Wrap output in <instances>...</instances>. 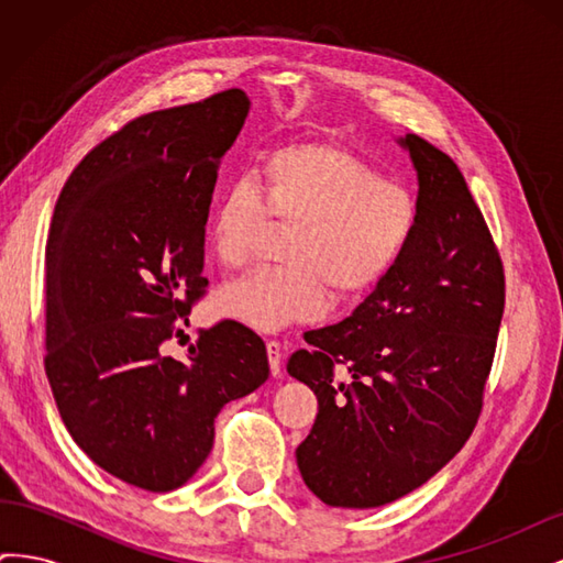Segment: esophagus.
<instances>
[{"mask_svg": "<svg viewBox=\"0 0 563 563\" xmlns=\"http://www.w3.org/2000/svg\"><path fill=\"white\" fill-rule=\"evenodd\" d=\"M267 360L272 376H279L282 373V360H284V345L279 340H267Z\"/></svg>", "mask_w": 563, "mask_h": 563, "instance_id": "1", "label": "esophagus"}]
</instances>
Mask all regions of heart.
<instances>
[{"label":"heart","instance_id":"heart-1","mask_svg":"<svg viewBox=\"0 0 563 563\" xmlns=\"http://www.w3.org/2000/svg\"><path fill=\"white\" fill-rule=\"evenodd\" d=\"M288 228L279 261L216 294V317L255 331L310 321L338 300L364 294L399 261L418 225V201L404 185L383 180L352 152L327 143L284 145L218 197L207 244L225 269L249 263L265 228Z\"/></svg>","mask_w":563,"mask_h":563}]
</instances>
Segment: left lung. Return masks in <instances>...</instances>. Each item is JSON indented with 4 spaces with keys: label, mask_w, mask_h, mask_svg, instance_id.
Segmentation results:
<instances>
[{
    "label": "left lung",
    "mask_w": 563,
    "mask_h": 563,
    "mask_svg": "<svg viewBox=\"0 0 563 563\" xmlns=\"http://www.w3.org/2000/svg\"><path fill=\"white\" fill-rule=\"evenodd\" d=\"M418 225L356 310L305 333L286 371L319 413L296 449L302 482L331 507H380L465 446L482 413L505 310L503 263L455 162L406 133Z\"/></svg>",
    "instance_id": "left-lung-1"
}]
</instances>
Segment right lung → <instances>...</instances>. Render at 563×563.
Returning a JSON list of instances; mask_svg holds the SVG:
<instances>
[{"instance_id": "1", "label": "right lung", "mask_w": 563, "mask_h": 563, "mask_svg": "<svg viewBox=\"0 0 563 563\" xmlns=\"http://www.w3.org/2000/svg\"><path fill=\"white\" fill-rule=\"evenodd\" d=\"M242 89L133 119L63 185L46 242L44 368L75 444L117 479L183 486L213 449V420L267 376L261 335L199 331L187 360L162 345L203 296V228Z\"/></svg>"}]
</instances>
